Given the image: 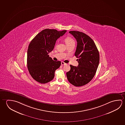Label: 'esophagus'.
<instances>
[{
    "instance_id": "esophagus-1",
    "label": "esophagus",
    "mask_w": 125,
    "mask_h": 125,
    "mask_svg": "<svg viewBox=\"0 0 125 125\" xmlns=\"http://www.w3.org/2000/svg\"><path fill=\"white\" fill-rule=\"evenodd\" d=\"M61 64H62V66L64 65H65L66 64V63H65L64 62H62V63H61Z\"/></svg>"
}]
</instances>
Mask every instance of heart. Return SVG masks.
<instances>
[{"label":"heart","instance_id":"obj_1","mask_svg":"<svg viewBox=\"0 0 125 125\" xmlns=\"http://www.w3.org/2000/svg\"><path fill=\"white\" fill-rule=\"evenodd\" d=\"M64 41L67 46L72 44V43H74V40L70 37H66L64 39Z\"/></svg>","mask_w":125,"mask_h":125}]
</instances>
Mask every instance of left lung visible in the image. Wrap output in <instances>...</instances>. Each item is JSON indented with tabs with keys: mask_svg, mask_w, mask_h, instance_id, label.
Wrapping results in <instances>:
<instances>
[{
	"mask_svg": "<svg viewBox=\"0 0 125 125\" xmlns=\"http://www.w3.org/2000/svg\"><path fill=\"white\" fill-rule=\"evenodd\" d=\"M77 42L75 56L78 58L77 67L70 65L71 69L66 73L69 82L76 87L85 85L94 77L99 63L98 50L88 35L78 31H71Z\"/></svg>",
	"mask_w": 125,
	"mask_h": 125,
	"instance_id": "1",
	"label": "left lung"
}]
</instances>
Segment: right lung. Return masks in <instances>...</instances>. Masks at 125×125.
Segmentation results:
<instances>
[{"instance_id":"1","label":"right lung","mask_w":125,"mask_h":125,"mask_svg":"<svg viewBox=\"0 0 125 125\" xmlns=\"http://www.w3.org/2000/svg\"><path fill=\"white\" fill-rule=\"evenodd\" d=\"M67 31L46 29L38 33L29 44L27 64L31 77L37 82L45 84L53 79L54 72L61 65L54 61L48 53L53 51L56 42Z\"/></svg>"}]
</instances>
